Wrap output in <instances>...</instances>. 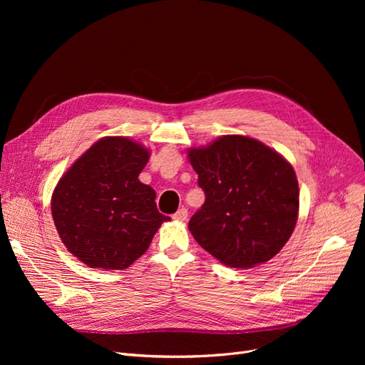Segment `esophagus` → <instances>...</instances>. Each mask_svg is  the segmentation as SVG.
<instances>
[{"label":"esophagus","instance_id":"esophagus-1","mask_svg":"<svg viewBox=\"0 0 365 365\" xmlns=\"http://www.w3.org/2000/svg\"><path fill=\"white\" fill-rule=\"evenodd\" d=\"M173 219H175V220H179V222H185L186 219H187V210L186 208H179L178 210V212L175 213V215H173Z\"/></svg>","mask_w":365,"mask_h":365}]
</instances>
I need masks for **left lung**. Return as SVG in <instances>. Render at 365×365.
<instances>
[{
	"mask_svg": "<svg viewBox=\"0 0 365 365\" xmlns=\"http://www.w3.org/2000/svg\"><path fill=\"white\" fill-rule=\"evenodd\" d=\"M187 158L205 201L189 220L195 241L220 263L253 267L290 240L299 216V183L292 164L262 142L226 134Z\"/></svg>",
	"mask_w": 365,
	"mask_h": 365,
	"instance_id": "left-lung-1",
	"label": "left lung"
}]
</instances>
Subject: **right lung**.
<instances>
[{"label":"right lung","instance_id":"add662e5","mask_svg":"<svg viewBox=\"0 0 365 365\" xmlns=\"http://www.w3.org/2000/svg\"><path fill=\"white\" fill-rule=\"evenodd\" d=\"M150 152L124 136L96 142L57 182L51 216L62 242L90 267L125 269L163 222L155 190L139 180Z\"/></svg>","mask_w":365,"mask_h":365}]
</instances>
